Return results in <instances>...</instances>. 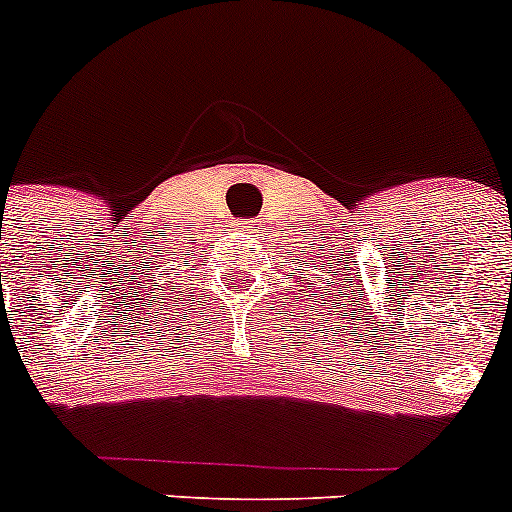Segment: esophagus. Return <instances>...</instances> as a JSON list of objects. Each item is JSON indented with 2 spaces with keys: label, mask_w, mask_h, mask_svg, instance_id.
<instances>
[{
  "label": "esophagus",
  "mask_w": 512,
  "mask_h": 512,
  "mask_svg": "<svg viewBox=\"0 0 512 512\" xmlns=\"http://www.w3.org/2000/svg\"><path fill=\"white\" fill-rule=\"evenodd\" d=\"M237 230L257 232V230H260V220H240V223H237Z\"/></svg>",
  "instance_id": "obj_1"
}]
</instances>
